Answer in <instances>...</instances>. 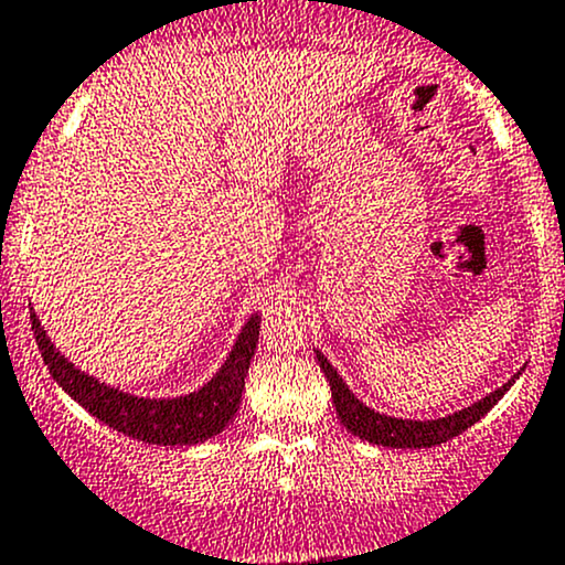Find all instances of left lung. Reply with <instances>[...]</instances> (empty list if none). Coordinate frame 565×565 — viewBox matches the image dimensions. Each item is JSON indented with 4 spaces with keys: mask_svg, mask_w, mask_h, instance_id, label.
<instances>
[{
    "mask_svg": "<svg viewBox=\"0 0 565 565\" xmlns=\"http://www.w3.org/2000/svg\"><path fill=\"white\" fill-rule=\"evenodd\" d=\"M320 369H323L326 380L331 385V396H333V406H337V415L342 420V426L350 430V434L361 436V439L372 441V445H382V447H406V450H417V447H436L441 441L452 439V436L463 434L466 428L475 426L477 420H482L503 393L514 385L512 377L507 385H501L499 391H493L490 396H484L482 402L466 406V409L455 412V415L439 417V420H398V417H387L380 415V412L369 409L363 406L358 398L350 393V387L344 385L342 377L333 372V366L326 361L323 355L318 353Z\"/></svg>",
    "mask_w": 565,
    "mask_h": 565,
    "instance_id": "left-lung-1",
    "label": "left lung"
}]
</instances>
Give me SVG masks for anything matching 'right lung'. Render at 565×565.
Listing matches in <instances>:
<instances>
[{
	"label": "right lung",
	"mask_w": 565,
	"mask_h": 565,
	"mask_svg": "<svg viewBox=\"0 0 565 565\" xmlns=\"http://www.w3.org/2000/svg\"><path fill=\"white\" fill-rule=\"evenodd\" d=\"M258 315H253L236 339L232 355L223 363L221 372L212 382L196 393H188L183 398H135L129 393H120L115 387L96 382L81 369L72 366L64 355L56 353L51 339L40 329L38 315L32 312V331L38 339L42 361L51 369L53 380L75 398L77 404L86 406L94 417H99L105 426L118 434L131 436V439L145 441V445H199V441L212 439L221 434L228 423L234 420L239 409L242 391H245L247 369L258 344Z\"/></svg>",
	"instance_id": "right-lung-1"
}]
</instances>
